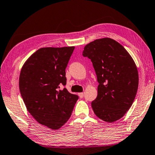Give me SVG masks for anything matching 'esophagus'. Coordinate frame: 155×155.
<instances>
[{
	"instance_id": "1",
	"label": "esophagus",
	"mask_w": 155,
	"mask_h": 155,
	"mask_svg": "<svg viewBox=\"0 0 155 155\" xmlns=\"http://www.w3.org/2000/svg\"><path fill=\"white\" fill-rule=\"evenodd\" d=\"M78 96H80V98H82L84 97V93H80V94H78Z\"/></svg>"
}]
</instances>
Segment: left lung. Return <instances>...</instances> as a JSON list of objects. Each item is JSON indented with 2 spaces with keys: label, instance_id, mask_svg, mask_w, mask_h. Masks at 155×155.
Listing matches in <instances>:
<instances>
[{
  "label": "left lung",
  "instance_id": "1",
  "mask_svg": "<svg viewBox=\"0 0 155 155\" xmlns=\"http://www.w3.org/2000/svg\"><path fill=\"white\" fill-rule=\"evenodd\" d=\"M82 55L91 59L99 83L97 97L91 102L95 114L105 122L119 120L131 107L137 92L139 74L134 60L110 38L86 45Z\"/></svg>",
  "mask_w": 155,
  "mask_h": 155
}]
</instances>
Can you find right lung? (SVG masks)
Here are the masks:
<instances>
[{
	"instance_id": "obj_1",
	"label": "right lung",
	"mask_w": 155,
	"mask_h": 155,
	"mask_svg": "<svg viewBox=\"0 0 155 155\" xmlns=\"http://www.w3.org/2000/svg\"><path fill=\"white\" fill-rule=\"evenodd\" d=\"M75 47L41 48L23 64L19 77L21 97L38 123L58 130L67 122L78 100L66 88V68Z\"/></svg>"
}]
</instances>
